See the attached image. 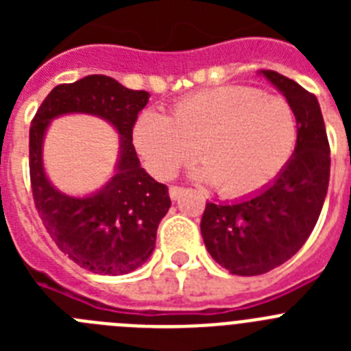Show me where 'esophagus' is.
I'll return each mask as SVG.
<instances>
[{"instance_id": "1", "label": "esophagus", "mask_w": 351, "mask_h": 351, "mask_svg": "<svg viewBox=\"0 0 351 351\" xmlns=\"http://www.w3.org/2000/svg\"><path fill=\"white\" fill-rule=\"evenodd\" d=\"M184 188H181V186H170L169 188V195L172 200H179V198L182 197V193H184Z\"/></svg>"}]
</instances>
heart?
I'll use <instances>...</instances> for the list:
<instances>
[{
    "label": "heart",
    "mask_w": 351,
    "mask_h": 351,
    "mask_svg": "<svg viewBox=\"0 0 351 351\" xmlns=\"http://www.w3.org/2000/svg\"><path fill=\"white\" fill-rule=\"evenodd\" d=\"M133 144L154 178H172L197 153L202 163L195 178L239 197L283 170L297 144V117L281 96L219 86L182 98L170 116L144 110L133 125Z\"/></svg>",
    "instance_id": "heart-1"
}]
</instances>
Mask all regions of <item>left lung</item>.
Returning a JSON list of instances; mask_svg holds the SVG:
<instances>
[{
  "label": "left lung",
  "instance_id": "left-lung-1",
  "mask_svg": "<svg viewBox=\"0 0 351 351\" xmlns=\"http://www.w3.org/2000/svg\"><path fill=\"white\" fill-rule=\"evenodd\" d=\"M291 105L297 144L271 184L235 202H207L200 230L209 255L237 276L280 267L304 246L320 218L330 178V147L316 96L278 71L260 70Z\"/></svg>",
  "mask_w": 351,
  "mask_h": 351
}]
</instances>
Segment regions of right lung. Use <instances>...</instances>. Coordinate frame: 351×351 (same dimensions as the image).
Returning <instances> with one entry per match:
<instances>
[{"label":"right lung","instance_id":"add662e5","mask_svg":"<svg viewBox=\"0 0 351 351\" xmlns=\"http://www.w3.org/2000/svg\"><path fill=\"white\" fill-rule=\"evenodd\" d=\"M147 91H133L107 75H88L56 86L42 101L29 128L33 198L43 226L58 247L82 269L121 276L153 255L156 230L170 209L169 188L141 167L132 142L133 125L147 105ZM88 113L120 133L113 178L84 197L55 188L43 169V138L56 117Z\"/></svg>","mask_w":351,"mask_h":351}]
</instances>
